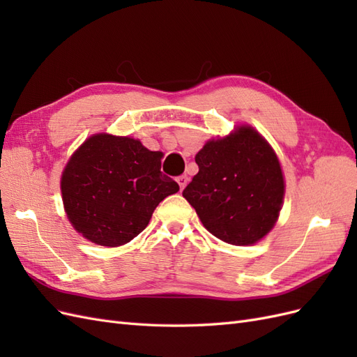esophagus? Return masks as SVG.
<instances>
[{"instance_id": "34e87169", "label": "esophagus", "mask_w": 357, "mask_h": 357, "mask_svg": "<svg viewBox=\"0 0 357 357\" xmlns=\"http://www.w3.org/2000/svg\"><path fill=\"white\" fill-rule=\"evenodd\" d=\"M188 181H189L188 176H180V177H177V183H178V186H180V189H181V190L186 188V185H188Z\"/></svg>"}]
</instances>
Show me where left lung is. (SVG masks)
Listing matches in <instances>:
<instances>
[{"mask_svg": "<svg viewBox=\"0 0 357 357\" xmlns=\"http://www.w3.org/2000/svg\"><path fill=\"white\" fill-rule=\"evenodd\" d=\"M198 174L183 190L202 225L234 245L255 244L282 210L284 180L273 149L253 128L211 139L195 156Z\"/></svg>", "mask_w": 357, "mask_h": 357, "instance_id": "8db88e82", "label": "left lung"}]
</instances>
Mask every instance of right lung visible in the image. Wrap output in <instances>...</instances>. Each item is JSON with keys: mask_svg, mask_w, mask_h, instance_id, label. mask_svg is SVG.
<instances>
[{"mask_svg": "<svg viewBox=\"0 0 357 357\" xmlns=\"http://www.w3.org/2000/svg\"><path fill=\"white\" fill-rule=\"evenodd\" d=\"M160 158L129 137L96 134L86 139L61 180L75 231L107 247L135 238L159 202L178 192L177 183L160 172Z\"/></svg>", "mask_w": 357, "mask_h": 357, "instance_id": "obj_1", "label": "right lung"}]
</instances>
